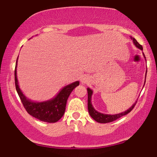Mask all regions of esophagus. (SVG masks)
<instances>
[{
    "instance_id": "obj_1",
    "label": "esophagus",
    "mask_w": 157,
    "mask_h": 157,
    "mask_svg": "<svg viewBox=\"0 0 157 157\" xmlns=\"http://www.w3.org/2000/svg\"><path fill=\"white\" fill-rule=\"evenodd\" d=\"M87 81H88V78H87V77L84 76L83 78H82V79H81V82L82 84H85Z\"/></svg>"
}]
</instances>
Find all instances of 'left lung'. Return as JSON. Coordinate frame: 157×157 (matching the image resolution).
Here are the masks:
<instances>
[{
  "mask_svg": "<svg viewBox=\"0 0 157 157\" xmlns=\"http://www.w3.org/2000/svg\"><path fill=\"white\" fill-rule=\"evenodd\" d=\"M131 38L133 40V43H134V45H136V47L140 48V50H143L142 46L136 40V39H134V37H131ZM146 76H147V73H146ZM144 84H145V82H144ZM87 93H88V105H87L88 111H89V113L90 114V116H91L92 117V119H94V120H95L96 122H98L99 123L112 122L114 120H117V119H119V118L122 117V116H124V115H126V114H127L128 113H129V112H131L132 109H133L134 106L136 105V102H137V101H136V102L134 103V105H132L129 109H127V111H125L124 112H122V113L114 114V115H110V114H105L100 113V112L96 111V110L94 109V107H92V102H91V97H92V91L90 89V88H87Z\"/></svg>",
  "mask_w": 157,
  "mask_h": 157,
  "instance_id": "1",
  "label": "left lung"
}]
</instances>
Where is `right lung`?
<instances>
[{
  "mask_svg": "<svg viewBox=\"0 0 157 157\" xmlns=\"http://www.w3.org/2000/svg\"><path fill=\"white\" fill-rule=\"evenodd\" d=\"M17 62V58L15 68V88L26 111L31 116L43 122L49 123L57 122L65 113L67 99L72 90L79 85V82H75L70 85L65 86L52 100L43 102H33L26 98L20 89L16 75Z\"/></svg>",
  "mask_w": 157,
  "mask_h": 157,
  "instance_id": "add662e5",
  "label": "right lung"
}]
</instances>
